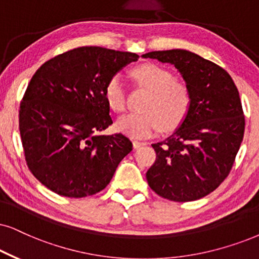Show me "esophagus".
<instances>
[{
  "label": "esophagus",
  "mask_w": 259,
  "mask_h": 259,
  "mask_svg": "<svg viewBox=\"0 0 259 259\" xmlns=\"http://www.w3.org/2000/svg\"><path fill=\"white\" fill-rule=\"evenodd\" d=\"M145 145H146V142H141V141H137V140L133 141V146H134V148H135V149L140 148V147H142Z\"/></svg>",
  "instance_id": "1"
}]
</instances>
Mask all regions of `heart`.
<instances>
[{"instance_id": "b5f03b06", "label": "heart", "mask_w": 259, "mask_h": 259, "mask_svg": "<svg viewBox=\"0 0 259 259\" xmlns=\"http://www.w3.org/2000/svg\"><path fill=\"white\" fill-rule=\"evenodd\" d=\"M136 80L152 92L145 112L127 113L119 117L117 130L135 139H145L163 130H172L185 119L191 107V92L177 81L175 74L156 64H143L134 70ZM111 109L122 112L126 106V86L122 74H114L105 88Z\"/></svg>"}]
</instances>
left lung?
Returning <instances> with one entry per match:
<instances>
[{
  "mask_svg": "<svg viewBox=\"0 0 259 259\" xmlns=\"http://www.w3.org/2000/svg\"><path fill=\"white\" fill-rule=\"evenodd\" d=\"M142 57L175 65L192 97L179 127L152 145L156 160L146 173L147 182L169 201H196L230 175L243 142L245 118L238 88L225 69L188 50L152 51Z\"/></svg>",
  "mask_w": 259,
  "mask_h": 259,
  "instance_id": "obj_1",
  "label": "left lung"
}]
</instances>
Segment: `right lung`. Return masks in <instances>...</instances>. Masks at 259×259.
<instances>
[{
	"mask_svg": "<svg viewBox=\"0 0 259 259\" xmlns=\"http://www.w3.org/2000/svg\"><path fill=\"white\" fill-rule=\"evenodd\" d=\"M137 58L133 52L76 48L45 62L32 76L19 127L29 171L51 191L71 198L97 194L133 150L123 134L99 133L112 124L107 82Z\"/></svg>",
	"mask_w": 259,
	"mask_h": 259,
	"instance_id": "right-lung-1",
	"label": "right lung"
}]
</instances>
